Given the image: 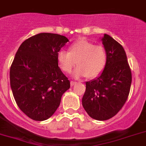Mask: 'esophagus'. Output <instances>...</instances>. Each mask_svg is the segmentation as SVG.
Wrapping results in <instances>:
<instances>
[{"label": "esophagus", "mask_w": 146, "mask_h": 146, "mask_svg": "<svg viewBox=\"0 0 146 146\" xmlns=\"http://www.w3.org/2000/svg\"><path fill=\"white\" fill-rule=\"evenodd\" d=\"M76 84V82H73V81H71V82H70V85L71 86H74Z\"/></svg>", "instance_id": "1"}]
</instances>
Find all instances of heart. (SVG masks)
<instances>
[{
    "mask_svg": "<svg viewBox=\"0 0 146 146\" xmlns=\"http://www.w3.org/2000/svg\"><path fill=\"white\" fill-rule=\"evenodd\" d=\"M57 62L60 69L65 73H70L77 64L78 67L73 73L75 77L87 76L93 78L99 76L104 70L107 54L102 45L82 40L70 46V52L59 50Z\"/></svg>",
    "mask_w": 146,
    "mask_h": 146,
    "instance_id": "heart-1",
    "label": "heart"
}]
</instances>
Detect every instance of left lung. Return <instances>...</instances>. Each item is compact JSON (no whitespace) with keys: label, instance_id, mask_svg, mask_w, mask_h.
<instances>
[{"label":"left lung","instance_id":"8db88e82","mask_svg":"<svg viewBox=\"0 0 146 146\" xmlns=\"http://www.w3.org/2000/svg\"><path fill=\"white\" fill-rule=\"evenodd\" d=\"M102 42L107 54L106 68L99 77L86 82L82 106L92 118L114 117L126 103L131 84V72L123 48L105 34Z\"/></svg>","mask_w":146,"mask_h":146}]
</instances>
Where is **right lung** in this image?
Instances as JSON below:
<instances>
[{"instance_id": "obj_1", "label": "right lung", "mask_w": 146, "mask_h": 146, "mask_svg": "<svg viewBox=\"0 0 146 146\" xmlns=\"http://www.w3.org/2000/svg\"><path fill=\"white\" fill-rule=\"evenodd\" d=\"M68 41L62 35L40 33L25 40L15 54L10 85L18 107L32 120L51 117L70 87L57 62V53Z\"/></svg>"}]
</instances>
